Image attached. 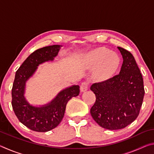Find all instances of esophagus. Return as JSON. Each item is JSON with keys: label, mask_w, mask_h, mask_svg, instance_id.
Segmentation results:
<instances>
[{"label": "esophagus", "mask_w": 154, "mask_h": 154, "mask_svg": "<svg viewBox=\"0 0 154 154\" xmlns=\"http://www.w3.org/2000/svg\"><path fill=\"white\" fill-rule=\"evenodd\" d=\"M88 88V83L86 82H83L80 85V90L81 92H85Z\"/></svg>", "instance_id": "obj_1"}]
</instances>
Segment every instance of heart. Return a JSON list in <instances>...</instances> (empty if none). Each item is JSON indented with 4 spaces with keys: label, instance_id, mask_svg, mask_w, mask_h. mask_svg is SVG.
<instances>
[{
    "label": "heart",
    "instance_id": "obj_1",
    "mask_svg": "<svg viewBox=\"0 0 154 154\" xmlns=\"http://www.w3.org/2000/svg\"><path fill=\"white\" fill-rule=\"evenodd\" d=\"M88 65L96 68L94 77L98 81H105L113 75L120 64V58L115 53L105 48L93 51L88 57Z\"/></svg>",
    "mask_w": 154,
    "mask_h": 154
}]
</instances>
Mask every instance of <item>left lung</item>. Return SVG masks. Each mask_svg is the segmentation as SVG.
Instances as JSON below:
<instances>
[{"mask_svg":"<svg viewBox=\"0 0 154 154\" xmlns=\"http://www.w3.org/2000/svg\"><path fill=\"white\" fill-rule=\"evenodd\" d=\"M118 48L123 58L119 73L90 87L96 96L91 116L108 130L122 129L134 122L145 95L143 77L134 56L126 49Z\"/></svg>","mask_w":154,"mask_h":154,"instance_id":"1","label":"left lung"}]
</instances>
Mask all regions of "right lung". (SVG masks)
<instances>
[{"label":"right lung","instance_id":"add662e5","mask_svg":"<svg viewBox=\"0 0 154 154\" xmlns=\"http://www.w3.org/2000/svg\"><path fill=\"white\" fill-rule=\"evenodd\" d=\"M60 45H54L36 49L17 69L11 90L13 109L21 123L36 132H48L58 126L63 118L70 99L79 94V85H72L60 92L50 103L41 107L30 105L24 97L26 81L43 62L53 60Z\"/></svg>","mask_w":154,"mask_h":154}]
</instances>
